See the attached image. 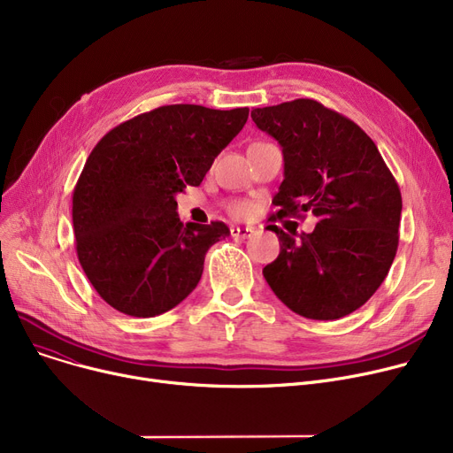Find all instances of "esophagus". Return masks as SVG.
<instances>
[{"label": "esophagus", "instance_id": "1", "mask_svg": "<svg viewBox=\"0 0 453 453\" xmlns=\"http://www.w3.org/2000/svg\"><path fill=\"white\" fill-rule=\"evenodd\" d=\"M255 233L253 227H231V236L233 239H250V236Z\"/></svg>", "mask_w": 453, "mask_h": 453}]
</instances>
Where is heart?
<instances>
[{"mask_svg": "<svg viewBox=\"0 0 453 453\" xmlns=\"http://www.w3.org/2000/svg\"><path fill=\"white\" fill-rule=\"evenodd\" d=\"M229 212L233 214V217L241 219V217H246V214L250 212V203L248 202H242V200H234L229 203Z\"/></svg>", "mask_w": 453, "mask_h": 453, "instance_id": "obj_1", "label": "heart"}]
</instances>
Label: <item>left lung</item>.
I'll use <instances>...</instances> for the list:
<instances>
[{
	"label": "left lung",
	"instance_id": "left-lung-1",
	"mask_svg": "<svg viewBox=\"0 0 453 453\" xmlns=\"http://www.w3.org/2000/svg\"><path fill=\"white\" fill-rule=\"evenodd\" d=\"M253 123L279 141L284 180L270 220L312 212L299 239L277 233L280 253L263 275L292 312L340 319L384 282L398 248L402 196L372 139L345 115L312 99L251 110Z\"/></svg>",
	"mask_w": 453,
	"mask_h": 453
}]
</instances>
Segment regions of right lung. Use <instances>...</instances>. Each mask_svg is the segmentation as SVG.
<instances>
[{
    "mask_svg": "<svg viewBox=\"0 0 453 453\" xmlns=\"http://www.w3.org/2000/svg\"><path fill=\"white\" fill-rule=\"evenodd\" d=\"M248 115V108L159 106L95 145L73 190V231L86 277L115 311L154 318L196 288L207 250L229 227L183 226L176 195L202 183Z\"/></svg>",
    "mask_w": 453,
    "mask_h": 453,
    "instance_id": "add662e5",
    "label": "right lung"
}]
</instances>
